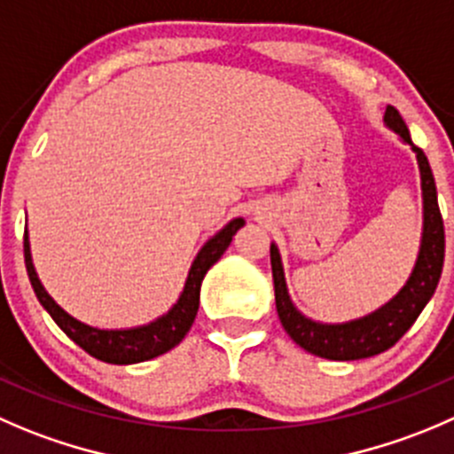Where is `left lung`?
Wrapping results in <instances>:
<instances>
[{"instance_id": "1", "label": "left lung", "mask_w": 454, "mask_h": 454, "mask_svg": "<svg viewBox=\"0 0 454 454\" xmlns=\"http://www.w3.org/2000/svg\"><path fill=\"white\" fill-rule=\"evenodd\" d=\"M384 124L399 135L403 144L412 148L419 164L421 177V200H424V226H421V244L417 254L415 268L403 284V288L377 308L371 315L359 319L344 321V324H321L310 319L297 310L288 294L286 286L284 266L277 244H270V266L272 281H275V303L281 325L290 334L294 344L301 346L317 357L333 359V362H353V359H366L380 355L395 346L406 334V330L415 324L419 312L434 294L443 268V250H446V237H443V219L437 204V186H434L433 170H430L428 157L421 148L412 144L406 121L402 120L399 110L388 106L384 113Z\"/></svg>"}]
</instances>
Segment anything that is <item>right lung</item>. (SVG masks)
<instances>
[{
    "instance_id": "obj_1",
    "label": "right lung",
    "mask_w": 454,
    "mask_h": 454,
    "mask_svg": "<svg viewBox=\"0 0 454 454\" xmlns=\"http://www.w3.org/2000/svg\"><path fill=\"white\" fill-rule=\"evenodd\" d=\"M244 217H235L217 232L210 237L201 250L197 253L195 262H192L191 270H188L186 284H184L182 294L177 301L173 303L166 315L157 317L151 324L135 325V328H95L83 321L74 319L73 315L64 310L51 294L46 293L43 284L39 281L37 270L33 266V254H30V241L28 231L24 235V259H26V270H28V279L33 284L35 294H37L39 303L46 308L48 315L52 317L57 325L73 339L79 348L86 350L95 359L106 364H117V366H129V364L148 362L153 357L168 353L170 348L186 337L191 330L192 321H195L197 310H200V290L201 281H204L206 272L210 266L219 262L226 248L231 246L232 235L244 226Z\"/></svg>"
}]
</instances>
